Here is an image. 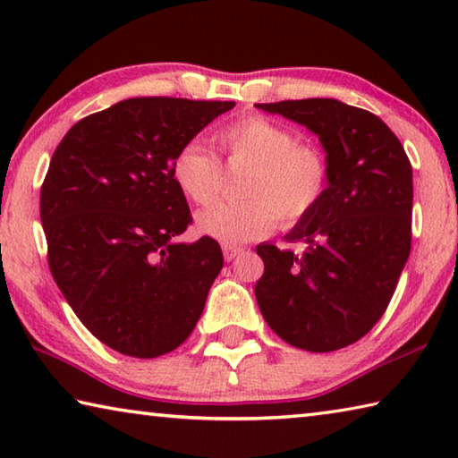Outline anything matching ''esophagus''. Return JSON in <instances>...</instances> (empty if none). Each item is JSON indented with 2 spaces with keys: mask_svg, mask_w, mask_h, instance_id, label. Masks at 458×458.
Segmentation results:
<instances>
[{
  "mask_svg": "<svg viewBox=\"0 0 458 458\" xmlns=\"http://www.w3.org/2000/svg\"><path fill=\"white\" fill-rule=\"evenodd\" d=\"M222 250H224V259H226L228 262H232L236 257H240V254L244 252V248L242 246H228L226 244V246L222 248Z\"/></svg>",
  "mask_w": 458,
  "mask_h": 458,
  "instance_id": "esophagus-1",
  "label": "esophagus"
}]
</instances>
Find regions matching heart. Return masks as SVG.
I'll use <instances>...</instances> for the list:
<instances>
[{
    "label": "heart",
    "mask_w": 458,
    "mask_h": 458,
    "mask_svg": "<svg viewBox=\"0 0 458 458\" xmlns=\"http://www.w3.org/2000/svg\"><path fill=\"white\" fill-rule=\"evenodd\" d=\"M230 164L248 165L240 201H224L198 214L201 234L234 246L252 242L283 226H294L321 204L329 188V161L319 147L299 141L289 127L260 114L242 117L218 131ZM174 180L198 206L218 199L224 169L218 155L191 141L175 153Z\"/></svg>",
    "instance_id": "heart-1"
}]
</instances>
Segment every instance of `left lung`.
Instances as JSON below:
<instances>
[{
  "instance_id": "1",
  "label": "left lung",
  "mask_w": 458,
  "mask_h": 458,
  "mask_svg": "<svg viewBox=\"0 0 458 458\" xmlns=\"http://www.w3.org/2000/svg\"><path fill=\"white\" fill-rule=\"evenodd\" d=\"M257 106L319 135L331 177L321 204L286 234L301 252L257 246L265 275L254 294L286 344L335 352L366 335L396 291L412 244V165L390 127L363 108L335 98Z\"/></svg>"
}]
</instances>
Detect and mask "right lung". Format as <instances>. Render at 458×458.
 Here are the masks:
<instances>
[{
    "label": "right lung",
    "mask_w": 458,
    "mask_h": 458,
    "mask_svg": "<svg viewBox=\"0 0 458 458\" xmlns=\"http://www.w3.org/2000/svg\"><path fill=\"white\" fill-rule=\"evenodd\" d=\"M232 100L141 97L81 119L40 190L48 267L92 335L139 360L180 347L224 257L214 238L175 242L191 224L175 153Z\"/></svg>",
    "instance_id": "obj_1"
}]
</instances>
